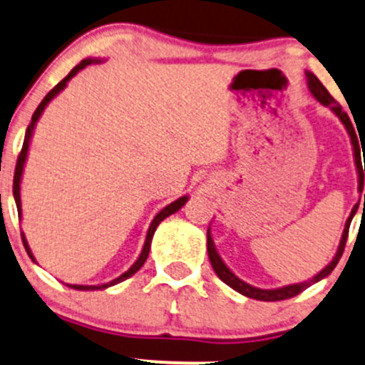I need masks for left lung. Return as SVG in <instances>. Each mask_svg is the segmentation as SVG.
<instances>
[{"instance_id": "obj_1", "label": "left lung", "mask_w": 365, "mask_h": 365, "mask_svg": "<svg viewBox=\"0 0 365 365\" xmlns=\"http://www.w3.org/2000/svg\"><path fill=\"white\" fill-rule=\"evenodd\" d=\"M308 76V88H310L312 95L315 96V98L319 100L321 103H324V106H329L331 107L333 113L336 114V116L341 118L342 123L346 125V128H348L349 136H351V143L353 147H359V138H356V133H355V127L351 125V120H349L348 114L342 110V107L339 106V103H335V100H333V96L329 95L328 89L324 88V86L321 84V81H319L317 76L314 75V73H307ZM362 175H360V192H362ZM364 206H365V195H364ZM359 210V206L353 207L351 215H349L348 222H346V227H344V232H342V238H341V245H339V251H336L335 258H333V262L329 263L328 267H326L324 270H321V272L317 274L315 277H312L310 281H307V283H299V284H290V287H283V289H276V290H262V289H255V287H251V284L244 283V281L240 279V277H237L235 274L231 272V270L225 267V263L222 262L220 256H218V252L215 251V245H213V240H211L210 237V231H207V255H210V262H211V267H213V270L217 272V276L220 277L222 281H224L225 284H229L231 289H235L237 292L244 294V296L247 297H252V299H258V301H281V299H289V297H294L297 296V294H301L303 290H307L310 284L317 283L319 279H322V277L328 276L329 272H331L333 269L336 267V263H339V259H341L342 252H344V247H346V240H348V232H349V224H351V218L353 215H355V211Z\"/></svg>"}]
</instances>
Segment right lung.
Listing matches in <instances>:
<instances>
[{
	"mask_svg": "<svg viewBox=\"0 0 365 365\" xmlns=\"http://www.w3.org/2000/svg\"><path fill=\"white\" fill-rule=\"evenodd\" d=\"M91 62H93L91 58H86V61H82L81 64H78V66H75V68H73L71 71H69V75H68V76H64V78H62V81L58 82V84L55 86V88L51 89V91L48 93L46 96H44V100H43V102L39 103V107H37V109H36V113H34V116H32V121H30L29 128H26V134H24L23 148H21L19 155H17V163H16V172H14V199H16V204H17V213H19V215H21V197H19V182H21V173H23L24 159H26V152H29V143H30V138H32V130H34V127H36V121L39 120L41 113H43V110H44V107L48 106V102H50V100L53 98V96L57 95L58 91H62V89L66 88V82H68L69 78H71V76H75L76 73L81 71V69H84L86 66H89V64H91ZM186 200H188V197H180V199H177L175 202L168 204V206H166L165 210H163V211H159V213L155 215V218H154V220H152L150 227H148V235H147V240H145L143 251H141V255H140V258H138V262L134 263V265L130 267V269H128L127 272H125V274H121V276H120V277H116V279H114V281H110L109 284H100V287H84V284H68L69 289H75V290H98V289H107V287H110V284H116V283H120V281L127 279V277H130V276H133V274H136L138 270H140L141 267H143V263L147 262V258H148V252H150V242H152V237H154V231H155V227H158V225L161 224V220H165V218L168 217V215L175 213V211H179L180 207L185 206V202H186ZM21 238H23V245H24V249H26V252H29V256H30V258L34 259L32 252H30V247H29V244H26V240H24V235H23V232H21Z\"/></svg>",
	"mask_w": 365,
	"mask_h": 365,
	"instance_id": "1",
	"label": "right lung"
}]
</instances>
